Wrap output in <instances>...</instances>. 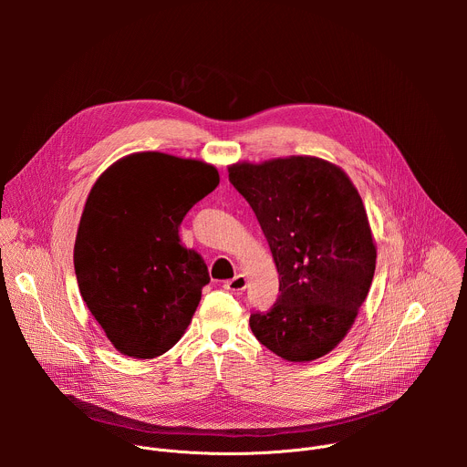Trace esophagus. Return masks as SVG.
<instances>
[{"label":"esophagus","instance_id":"obj_1","mask_svg":"<svg viewBox=\"0 0 467 467\" xmlns=\"http://www.w3.org/2000/svg\"><path fill=\"white\" fill-rule=\"evenodd\" d=\"M223 286H225V290H231V292H242V290H245V286H247V279H245L242 274H238V275H234L233 279L225 281Z\"/></svg>","mask_w":467,"mask_h":467}]
</instances>
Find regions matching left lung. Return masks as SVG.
Wrapping results in <instances>:
<instances>
[{
    "instance_id": "1",
    "label": "left lung",
    "mask_w": 467,
    "mask_h": 467,
    "mask_svg": "<svg viewBox=\"0 0 467 467\" xmlns=\"http://www.w3.org/2000/svg\"><path fill=\"white\" fill-rule=\"evenodd\" d=\"M272 249L279 297L253 312L256 340L288 362L335 349L368 297L377 249L358 190L342 168L317 157L229 166Z\"/></svg>"
}]
</instances>
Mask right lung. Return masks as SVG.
<instances>
[{"label": "right lung", "mask_w": 467, "mask_h": 467, "mask_svg": "<svg viewBox=\"0 0 467 467\" xmlns=\"http://www.w3.org/2000/svg\"><path fill=\"white\" fill-rule=\"evenodd\" d=\"M218 184L213 164L142 151L92 186L74 265L88 310L121 355L155 358L184 335L211 277L202 254L181 245L179 225Z\"/></svg>", "instance_id": "obj_1"}]
</instances>
